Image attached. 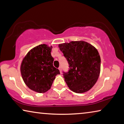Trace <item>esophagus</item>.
<instances>
[{"label": "esophagus", "mask_w": 124, "mask_h": 124, "mask_svg": "<svg viewBox=\"0 0 124 124\" xmlns=\"http://www.w3.org/2000/svg\"><path fill=\"white\" fill-rule=\"evenodd\" d=\"M58 70H60V73H61V72H62V67L60 66V67H59V68H58Z\"/></svg>", "instance_id": "esophagus-1"}]
</instances>
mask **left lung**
Wrapping results in <instances>:
<instances>
[{"mask_svg":"<svg viewBox=\"0 0 124 124\" xmlns=\"http://www.w3.org/2000/svg\"><path fill=\"white\" fill-rule=\"evenodd\" d=\"M70 67L63 72L64 80L72 91L84 93L93 86L99 77L101 58L97 50L84 41H73L58 45Z\"/></svg>","mask_w":124,"mask_h":124,"instance_id":"1","label":"left lung"}]
</instances>
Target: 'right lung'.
Here are the masks:
<instances>
[{
    "instance_id": "add662e5",
    "label": "right lung",
    "mask_w": 124,
    "mask_h": 124,
    "mask_svg": "<svg viewBox=\"0 0 124 124\" xmlns=\"http://www.w3.org/2000/svg\"><path fill=\"white\" fill-rule=\"evenodd\" d=\"M52 46L41 44L33 48L23 59L20 70L24 83L31 90L44 93L50 89L60 70L53 66Z\"/></svg>"
}]
</instances>
